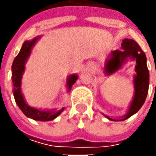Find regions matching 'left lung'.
<instances>
[{
    "mask_svg": "<svg viewBox=\"0 0 156 156\" xmlns=\"http://www.w3.org/2000/svg\"><path fill=\"white\" fill-rule=\"evenodd\" d=\"M122 50H115L112 53L111 58L106 65V72L108 74L115 73L121 68L124 61L130 57L135 59L136 62V76L135 78V93L133 101L130 105L128 114L119 121H124L128 119L141 108L147 97L149 84V73L147 67V58L139 44L134 40L125 39L123 40L122 43ZM108 118L112 121H118L115 119H111L109 117Z\"/></svg>",
    "mask_w": 156,
    "mask_h": 156,
    "instance_id": "left-lung-1",
    "label": "left lung"
}]
</instances>
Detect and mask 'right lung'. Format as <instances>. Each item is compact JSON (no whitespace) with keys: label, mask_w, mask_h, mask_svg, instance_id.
Listing matches in <instances>:
<instances>
[{"label":"right lung","mask_w":156,"mask_h":156,"mask_svg":"<svg viewBox=\"0 0 156 156\" xmlns=\"http://www.w3.org/2000/svg\"><path fill=\"white\" fill-rule=\"evenodd\" d=\"M38 37H35L31 41H27L23 43L21 47V50L17 56L15 57L14 60V62L12 65V81H13V86H14V96H15V102L17 103L18 107L20 108L23 114L27 117H29L35 121H51L56 118L64 108H62L58 112L54 111H44L38 110L36 108H34L29 107L24 101V98L22 96V94L21 91V80L22 73L24 71V65L27 58L30 54L31 48L37 41ZM77 80V75H71L68 80V86L69 89L71 88L72 85L75 83Z\"/></svg>","instance_id":"right-lung-1"}]
</instances>
